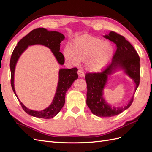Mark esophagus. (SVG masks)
Returning a JSON list of instances; mask_svg holds the SVG:
<instances>
[{
  "mask_svg": "<svg viewBox=\"0 0 152 152\" xmlns=\"http://www.w3.org/2000/svg\"><path fill=\"white\" fill-rule=\"evenodd\" d=\"M77 73H78V75L80 77H85V73H84L82 70H80V69L78 70V72H77Z\"/></svg>",
  "mask_w": 152,
  "mask_h": 152,
  "instance_id": "obj_1",
  "label": "esophagus"
}]
</instances>
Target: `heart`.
<instances>
[{"label": "heart", "instance_id": "obj_1", "mask_svg": "<svg viewBox=\"0 0 152 152\" xmlns=\"http://www.w3.org/2000/svg\"><path fill=\"white\" fill-rule=\"evenodd\" d=\"M113 48L109 42L90 36L77 37L72 46L67 45L63 50L66 61L72 66H78L85 60L86 68L90 72H100L112 58Z\"/></svg>", "mask_w": 152, "mask_h": 152}]
</instances>
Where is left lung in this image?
I'll return each mask as SVG.
<instances>
[{
  "mask_svg": "<svg viewBox=\"0 0 152 152\" xmlns=\"http://www.w3.org/2000/svg\"><path fill=\"white\" fill-rule=\"evenodd\" d=\"M103 37L115 43L117 49L112 62L105 70L101 73H87L86 75V104L94 115L98 117H111L127 109L133 102L134 94L124 106L114 107L108 103L103 96V90L107 85L108 78L117 71L122 70L132 79L135 86V92L140 83V58L133 45L124 36L111 31Z\"/></svg>",
  "mask_w": 152,
  "mask_h": 152,
  "instance_id": "left-lung-1",
  "label": "left lung"
}]
</instances>
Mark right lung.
I'll use <instances>...</instances> for the list:
<instances>
[{
	"label": "right lung",
	"mask_w": 152,
	"mask_h": 152,
	"mask_svg": "<svg viewBox=\"0 0 152 152\" xmlns=\"http://www.w3.org/2000/svg\"><path fill=\"white\" fill-rule=\"evenodd\" d=\"M65 38L62 33L57 31H49L44 28H38L32 30L27 35L23 38L18 43L10 59V71H11V85L12 90L19 101L23 110L29 115L39 118L50 119L55 116L62 109L65 103L66 93L73 83L78 79L77 68L72 69L61 68L58 72V81L56 93L53 102L46 109L42 110H34L28 109L19 100L17 96L14 88V74L15 66L19 57L28 46L34 45H42L45 46L51 50L57 62L60 65L64 64V56L60 52V43Z\"/></svg>",
	"instance_id": "obj_1"
}]
</instances>
